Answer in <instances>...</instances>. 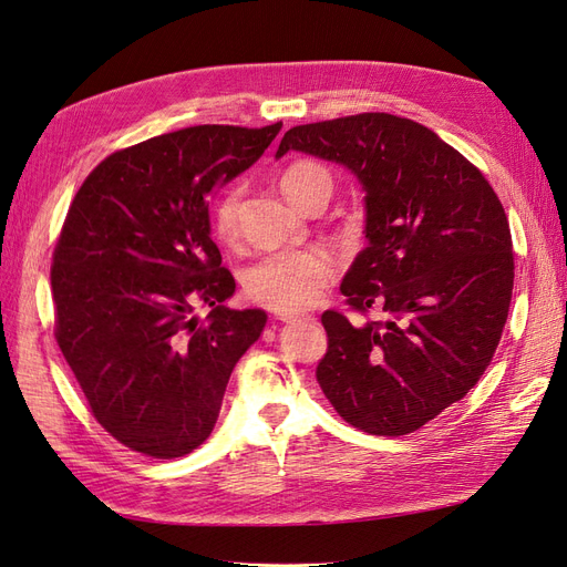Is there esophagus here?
<instances>
[{"label": "esophagus", "instance_id": "34e87169", "mask_svg": "<svg viewBox=\"0 0 567 567\" xmlns=\"http://www.w3.org/2000/svg\"><path fill=\"white\" fill-rule=\"evenodd\" d=\"M278 320L280 322H289V324H295V322H316V318H310V316H287V312H282V316H278Z\"/></svg>", "mask_w": 567, "mask_h": 567}]
</instances>
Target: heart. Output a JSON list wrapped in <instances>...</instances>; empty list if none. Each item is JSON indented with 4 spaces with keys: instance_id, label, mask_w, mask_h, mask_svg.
<instances>
[{
    "instance_id": "obj_1",
    "label": "heart",
    "mask_w": 567,
    "mask_h": 567,
    "mask_svg": "<svg viewBox=\"0 0 567 567\" xmlns=\"http://www.w3.org/2000/svg\"><path fill=\"white\" fill-rule=\"evenodd\" d=\"M282 194L299 209L308 198L331 194V175L320 163H291L282 179ZM215 236L234 243L240 236V192L230 188L215 207ZM333 261L324 249H287L261 257L245 270V291L251 301L272 310H301L316 303L331 280Z\"/></svg>"
}]
</instances>
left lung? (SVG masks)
<instances>
[{
    "instance_id": "obj_1",
    "label": "left lung",
    "mask_w": 567,
    "mask_h": 567,
    "mask_svg": "<svg viewBox=\"0 0 567 567\" xmlns=\"http://www.w3.org/2000/svg\"><path fill=\"white\" fill-rule=\"evenodd\" d=\"M287 152L339 163L364 192L367 247L327 310L318 383L346 423L400 436L460 402L491 364L514 287L509 221L493 186L434 131L371 112L285 133Z\"/></svg>"
}]
</instances>
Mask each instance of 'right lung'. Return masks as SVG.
Wrapping results in <instances>:
<instances>
[{"instance_id":"obj_1","label":"right lung","mask_w":567,"mask_h":567,"mask_svg":"<svg viewBox=\"0 0 567 567\" xmlns=\"http://www.w3.org/2000/svg\"><path fill=\"white\" fill-rule=\"evenodd\" d=\"M282 123L192 125L104 158L55 245V339L95 421L131 451L182 457L213 432L230 371L268 316L230 310L236 280L209 196L255 165ZM214 308L205 321L196 305Z\"/></svg>"}]
</instances>
